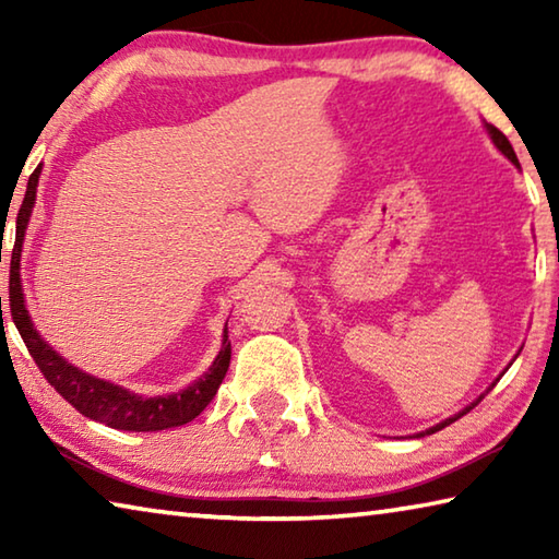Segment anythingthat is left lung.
<instances>
[{"label":"left lung","instance_id":"obj_1","mask_svg":"<svg viewBox=\"0 0 559 559\" xmlns=\"http://www.w3.org/2000/svg\"><path fill=\"white\" fill-rule=\"evenodd\" d=\"M484 128H486V132H488V138H490V140H493V145H496V147L500 150V153H503V155H506V157L510 159V163H513L515 167H520V163H518V157H515V150H513V145H510V143H508V138L503 135V132H500V130H498L496 126H490V122H486V120H484ZM520 349H523V347H520ZM520 349H518V355H520ZM518 355H515V357H518ZM515 357H513V359H510V365H513V362H515ZM510 365H508V367H510ZM508 367H506V370H508ZM506 370L498 374V380H500V377H503V374H506ZM498 380H496V382H498ZM496 382H493V384H490V386H488V390H486L484 394H480V396H478V400H473V402H471L468 406H463V409H461L459 414H453V416H449V419H443V421H439V424H437V427H431V429H427V431H419V433H416V439L427 437V433H433V431H441L443 427H449V424H453V421H456V419H461V416H463V414H468V412L473 409V406H476V404H478L480 400H484V396H486V394H488L490 390H493V386H496Z\"/></svg>","mask_w":559,"mask_h":559}]
</instances>
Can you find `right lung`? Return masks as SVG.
<instances>
[{"label": "right lung", "mask_w": 559, "mask_h": 559, "mask_svg": "<svg viewBox=\"0 0 559 559\" xmlns=\"http://www.w3.org/2000/svg\"><path fill=\"white\" fill-rule=\"evenodd\" d=\"M41 165L34 169L29 182H26V194L22 202V210L16 214V241L12 251V271H9V310H12V320L19 330V335L29 347V355L34 362L44 372L46 380L59 392L66 402L75 406L83 416L93 421L106 424L110 429L120 431H163L173 427H182V424L192 421L200 416L206 404L214 400L216 390L224 380L226 370H229L231 359V343L229 330L224 325L222 335V349L214 357L202 377H197L192 384L185 390L173 394H157L145 396L126 390V386L112 384L100 377H93L88 372L73 367L69 359L61 357L56 349L46 343L39 330L34 328V320L26 310V298L22 288V246L26 236V226H29L34 204H36V187H39ZM2 308V298H0Z\"/></svg>", "instance_id": "add662e5"}]
</instances>
